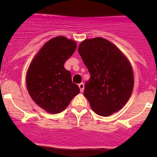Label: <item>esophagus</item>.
<instances>
[{
    "label": "esophagus",
    "instance_id": "obj_1",
    "mask_svg": "<svg viewBox=\"0 0 157 157\" xmlns=\"http://www.w3.org/2000/svg\"><path fill=\"white\" fill-rule=\"evenodd\" d=\"M78 87H79V89H80V91H81V92H82L83 90H84V84H83L82 82L80 83V84H78Z\"/></svg>",
    "mask_w": 157,
    "mask_h": 157
}]
</instances>
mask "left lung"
I'll use <instances>...</instances> for the list:
<instances>
[{
	"label": "left lung",
	"mask_w": 157,
	"mask_h": 157,
	"mask_svg": "<svg viewBox=\"0 0 157 157\" xmlns=\"http://www.w3.org/2000/svg\"><path fill=\"white\" fill-rule=\"evenodd\" d=\"M78 53L90 75L84 96L94 112L109 116L120 110L134 87L132 67L127 58L114 44L102 37L83 41Z\"/></svg>",
	"instance_id": "obj_1"
}]
</instances>
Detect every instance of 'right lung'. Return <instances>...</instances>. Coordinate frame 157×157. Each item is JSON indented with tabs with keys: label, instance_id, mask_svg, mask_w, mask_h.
Listing matches in <instances>:
<instances>
[{
	"label": "right lung",
	"instance_id": "right-lung-1",
	"mask_svg": "<svg viewBox=\"0 0 157 157\" xmlns=\"http://www.w3.org/2000/svg\"><path fill=\"white\" fill-rule=\"evenodd\" d=\"M76 45L75 41L63 36L53 37L43 45L29 66L27 90L33 101L48 113L64 110L79 94L78 85L72 82L71 72L63 66Z\"/></svg>",
	"mask_w": 157,
	"mask_h": 157
}]
</instances>
